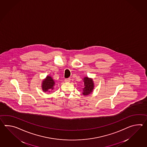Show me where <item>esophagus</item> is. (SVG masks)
Instances as JSON below:
<instances>
[{"instance_id":"obj_1","label":"esophagus","mask_w":147,"mask_h":147,"mask_svg":"<svg viewBox=\"0 0 147 147\" xmlns=\"http://www.w3.org/2000/svg\"><path fill=\"white\" fill-rule=\"evenodd\" d=\"M65 82H66V83H69L70 82V78H66L65 80Z\"/></svg>"}]
</instances>
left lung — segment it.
I'll list each match as a JSON object with an SVG mask.
<instances>
[{
	"label": "left lung",
	"mask_w": 147,
	"mask_h": 147,
	"mask_svg": "<svg viewBox=\"0 0 147 147\" xmlns=\"http://www.w3.org/2000/svg\"><path fill=\"white\" fill-rule=\"evenodd\" d=\"M84 82V88H83V94L88 95L90 94L94 88V83L91 78H89L88 77H85L83 80Z\"/></svg>",
	"instance_id": "left-lung-1"
}]
</instances>
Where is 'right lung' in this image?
<instances>
[{"mask_svg": "<svg viewBox=\"0 0 147 147\" xmlns=\"http://www.w3.org/2000/svg\"><path fill=\"white\" fill-rule=\"evenodd\" d=\"M55 84V82L52 78L47 76L45 80L42 82V89L44 92H50L51 90L53 89V86Z\"/></svg>", "mask_w": 147, "mask_h": 147, "instance_id": "obj_1", "label": "right lung"}]
</instances>
